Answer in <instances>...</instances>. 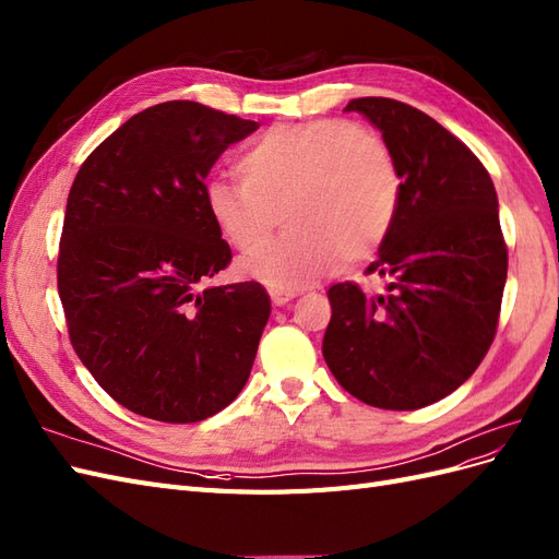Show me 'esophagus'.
<instances>
[{"label": "esophagus", "mask_w": 559, "mask_h": 559, "mask_svg": "<svg viewBox=\"0 0 559 559\" xmlns=\"http://www.w3.org/2000/svg\"><path fill=\"white\" fill-rule=\"evenodd\" d=\"M269 297H271V301H274L276 307H283V305H288V301H293L297 295H295V293H290V290L271 288V290H269Z\"/></svg>", "instance_id": "1"}]
</instances>
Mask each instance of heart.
Masks as SVG:
<instances>
[{"instance_id":"b5f03b06","label":"heart","mask_w":559,"mask_h":559,"mask_svg":"<svg viewBox=\"0 0 559 559\" xmlns=\"http://www.w3.org/2000/svg\"><path fill=\"white\" fill-rule=\"evenodd\" d=\"M241 182L203 191L213 227L238 252H252L283 212L292 229L238 264L269 288L297 290L362 262L389 236L401 173L374 131L344 119L274 126L238 156Z\"/></svg>"}]
</instances>
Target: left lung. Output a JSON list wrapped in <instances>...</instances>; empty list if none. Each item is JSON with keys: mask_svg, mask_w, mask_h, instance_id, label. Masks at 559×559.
Wrapping results in <instances>:
<instances>
[{"mask_svg": "<svg viewBox=\"0 0 559 559\" xmlns=\"http://www.w3.org/2000/svg\"><path fill=\"white\" fill-rule=\"evenodd\" d=\"M346 111L377 126L403 182L393 227L365 271L386 276L389 293L332 285L323 356L358 401L419 409L464 384L497 334L508 274L497 189L480 158L421 109L356 98Z\"/></svg>", "mask_w": 559, "mask_h": 559, "instance_id": "8db88e82", "label": "left lung"}]
</instances>
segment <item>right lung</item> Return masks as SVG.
<instances>
[{"mask_svg": "<svg viewBox=\"0 0 559 559\" xmlns=\"http://www.w3.org/2000/svg\"><path fill=\"white\" fill-rule=\"evenodd\" d=\"M258 121L170 100L103 140L72 182L58 250L70 342L119 405L164 424L225 409L269 321L258 281L201 285L231 262L205 213V178Z\"/></svg>", "mask_w": 559, "mask_h": 559, "instance_id": "obj_1", "label": "right lung"}]
</instances>
